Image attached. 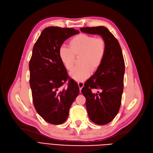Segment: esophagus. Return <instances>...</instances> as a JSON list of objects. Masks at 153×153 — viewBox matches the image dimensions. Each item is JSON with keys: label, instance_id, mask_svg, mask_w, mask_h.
<instances>
[{"label": "esophagus", "instance_id": "1", "mask_svg": "<svg viewBox=\"0 0 153 153\" xmlns=\"http://www.w3.org/2000/svg\"><path fill=\"white\" fill-rule=\"evenodd\" d=\"M78 87H79V89H80V92H81V90H82V89L83 88V87L84 86V82H78Z\"/></svg>", "mask_w": 153, "mask_h": 153}]
</instances>
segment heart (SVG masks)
<instances>
[{
  "label": "heart",
  "mask_w": 153,
  "mask_h": 153,
  "mask_svg": "<svg viewBox=\"0 0 153 153\" xmlns=\"http://www.w3.org/2000/svg\"><path fill=\"white\" fill-rule=\"evenodd\" d=\"M70 48L62 46L59 50V55L64 66L71 70L75 61V56H80V65L71 71V78L78 82L89 78L91 71H95L103 63L106 52V44L102 38L85 34H80L69 41Z\"/></svg>",
  "instance_id": "obj_1"
}]
</instances>
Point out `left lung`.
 <instances>
[{
    "mask_svg": "<svg viewBox=\"0 0 153 153\" xmlns=\"http://www.w3.org/2000/svg\"><path fill=\"white\" fill-rule=\"evenodd\" d=\"M80 30L100 35L106 44L103 63L82 89L89 119L95 124H106L116 116L121 104L125 70L122 50L117 39L104 26L83 27ZM92 89L99 91L94 93Z\"/></svg>",
    "mask_w": 153,
    "mask_h": 153,
    "instance_id": "8db88e82",
    "label": "left lung"
}]
</instances>
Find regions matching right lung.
<instances>
[{"label":"right lung","mask_w":153,"mask_h":153,"mask_svg":"<svg viewBox=\"0 0 153 153\" xmlns=\"http://www.w3.org/2000/svg\"><path fill=\"white\" fill-rule=\"evenodd\" d=\"M78 33L72 28L47 27L32 50L29 62L32 100L37 112L50 124H61L66 121L69 108L79 94L77 83L72 79L67 88L62 87L69 76L59 55L64 41Z\"/></svg>","instance_id":"obj_1"}]
</instances>
